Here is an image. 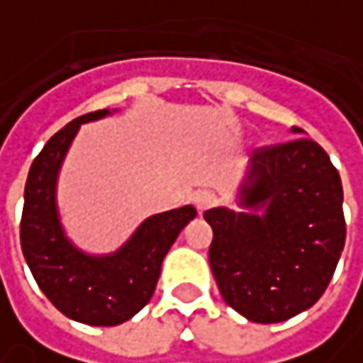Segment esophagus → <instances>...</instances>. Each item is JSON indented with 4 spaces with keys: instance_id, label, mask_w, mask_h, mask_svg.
Wrapping results in <instances>:
<instances>
[{
    "instance_id": "esophagus-1",
    "label": "esophagus",
    "mask_w": 363,
    "mask_h": 363,
    "mask_svg": "<svg viewBox=\"0 0 363 363\" xmlns=\"http://www.w3.org/2000/svg\"><path fill=\"white\" fill-rule=\"evenodd\" d=\"M217 205V195L211 193V191H199L197 195H195V207L199 209V213L207 211V209H211Z\"/></svg>"
}]
</instances>
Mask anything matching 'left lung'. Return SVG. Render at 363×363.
<instances>
[{
    "instance_id": "left-lung-1",
    "label": "left lung",
    "mask_w": 363,
    "mask_h": 363,
    "mask_svg": "<svg viewBox=\"0 0 363 363\" xmlns=\"http://www.w3.org/2000/svg\"><path fill=\"white\" fill-rule=\"evenodd\" d=\"M240 205L262 213L205 211L223 301L254 323H280L313 307L345 245L343 189L327 152L308 138L258 148Z\"/></svg>"
}]
</instances>
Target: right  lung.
<instances>
[{
  "instance_id": "right-lung-1",
  "label": "right lung",
  "mask_w": 363,
  "mask_h": 363,
  "mask_svg": "<svg viewBox=\"0 0 363 363\" xmlns=\"http://www.w3.org/2000/svg\"><path fill=\"white\" fill-rule=\"evenodd\" d=\"M107 113L72 119L46 142L28 172L20 223L22 252L40 291L69 319L95 327L123 323L148 305L170 245L197 217L193 205L152 215L109 256H89L67 240L56 211L58 170L81 123Z\"/></svg>"
}]
</instances>
